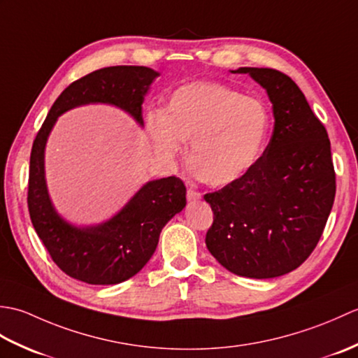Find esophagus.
<instances>
[{
    "label": "esophagus",
    "instance_id": "34e87169",
    "mask_svg": "<svg viewBox=\"0 0 358 358\" xmlns=\"http://www.w3.org/2000/svg\"><path fill=\"white\" fill-rule=\"evenodd\" d=\"M186 196H187V201H196V200L201 199V194L194 191V189H187Z\"/></svg>",
    "mask_w": 358,
    "mask_h": 358
}]
</instances>
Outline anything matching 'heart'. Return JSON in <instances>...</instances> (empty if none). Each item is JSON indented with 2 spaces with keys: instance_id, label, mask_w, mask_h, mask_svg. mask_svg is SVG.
I'll return each instance as SVG.
<instances>
[{
  "instance_id": "b5f03b06",
  "label": "heart",
  "mask_w": 358,
  "mask_h": 358,
  "mask_svg": "<svg viewBox=\"0 0 358 358\" xmlns=\"http://www.w3.org/2000/svg\"><path fill=\"white\" fill-rule=\"evenodd\" d=\"M269 110L257 98L217 83L175 90L164 112H152L148 129L159 158L172 162L191 141L189 164L203 183L222 187L241 178L262 157Z\"/></svg>"
}]
</instances>
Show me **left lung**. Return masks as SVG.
<instances>
[{
	"instance_id": "8db88e82",
	"label": "left lung",
	"mask_w": 358,
	"mask_h": 358,
	"mask_svg": "<svg viewBox=\"0 0 358 358\" xmlns=\"http://www.w3.org/2000/svg\"><path fill=\"white\" fill-rule=\"evenodd\" d=\"M268 92L273 132L252 169L204 195L214 223L206 246L227 271L285 275L313 254L336 199L331 141L305 95L283 72L240 67Z\"/></svg>"
}]
</instances>
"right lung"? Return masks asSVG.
<instances>
[{
    "label": "right lung",
    "instance_id": "right-lung-1",
    "mask_svg": "<svg viewBox=\"0 0 358 358\" xmlns=\"http://www.w3.org/2000/svg\"><path fill=\"white\" fill-rule=\"evenodd\" d=\"M158 75L144 66H112L89 73L63 90L35 136L29 167L30 220L52 260L75 280L117 285L140 272L154 255L166 223L186 206V186L177 177L149 181L108 222L72 226L57 214L49 199L45 141L62 113L90 103L117 106L143 126L141 104Z\"/></svg>",
    "mask_w": 358,
    "mask_h": 358
}]
</instances>
